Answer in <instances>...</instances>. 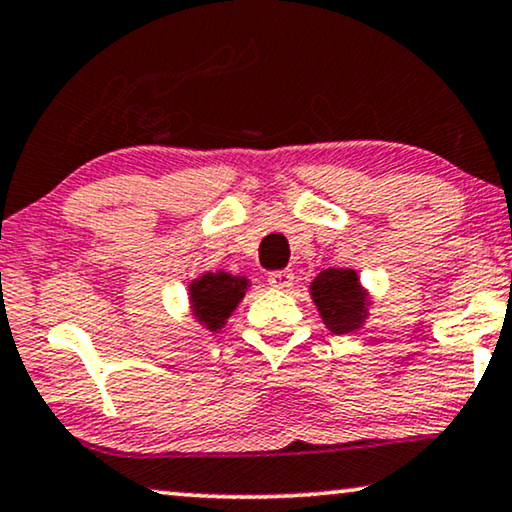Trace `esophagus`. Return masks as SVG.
Here are the masks:
<instances>
[{"mask_svg":"<svg viewBox=\"0 0 512 512\" xmlns=\"http://www.w3.org/2000/svg\"><path fill=\"white\" fill-rule=\"evenodd\" d=\"M266 280H269L271 287L285 290V287H290L294 283V273L290 269H278V271H271L269 276H266Z\"/></svg>","mask_w":512,"mask_h":512,"instance_id":"34e87169","label":"esophagus"}]
</instances>
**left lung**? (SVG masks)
<instances>
[{
	"label": "left lung",
	"mask_w": 512,
	"mask_h": 512,
	"mask_svg": "<svg viewBox=\"0 0 512 512\" xmlns=\"http://www.w3.org/2000/svg\"><path fill=\"white\" fill-rule=\"evenodd\" d=\"M311 297L320 318L334 334H348L364 325L369 315V292L359 283L357 271L325 269L311 283Z\"/></svg>",
	"instance_id": "obj_1"
}]
</instances>
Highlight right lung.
Instances as JSON below:
<instances>
[{"label": "right lung", "instance_id": "add662e5", "mask_svg": "<svg viewBox=\"0 0 512 512\" xmlns=\"http://www.w3.org/2000/svg\"><path fill=\"white\" fill-rule=\"evenodd\" d=\"M248 287V278L243 276H232L225 271L204 273L190 283L192 315L208 331H218L246 297Z\"/></svg>", "mask_w": 512, "mask_h": 512}]
</instances>
